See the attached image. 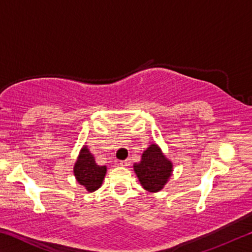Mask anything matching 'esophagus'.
I'll use <instances>...</instances> for the list:
<instances>
[{
  "label": "esophagus",
  "instance_id": "34e87169",
  "mask_svg": "<svg viewBox=\"0 0 252 252\" xmlns=\"http://www.w3.org/2000/svg\"><path fill=\"white\" fill-rule=\"evenodd\" d=\"M120 165H122V167H127V165H130V160L120 161Z\"/></svg>",
  "mask_w": 252,
  "mask_h": 252
}]
</instances>
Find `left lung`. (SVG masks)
Instances as JSON below:
<instances>
[{
    "label": "left lung",
    "mask_w": 252,
    "mask_h": 252,
    "mask_svg": "<svg viewBox=\"0 0 252 252\" xmlns=\"http://www.w3.org/2000/svg\"><path fill=\"white\" fill-rule=\"evenodd\" d=\"M134 171L144 189L158 192L171 176L172 163L161 152L157 144H152L143 152L141 161L134 163Z\"/></svg>",
    "instance_id": "1"
}]
</instances>
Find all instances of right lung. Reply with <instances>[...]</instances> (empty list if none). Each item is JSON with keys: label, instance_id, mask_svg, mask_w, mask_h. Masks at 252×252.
Returning <instances> with one entry per match:
<instances>
[{"label": "right lung", "instance_id": "obj_1", "mask_svg": "<svg viewBox=\"0 0 252 252\" xmlns=\"http://www.w3.org/2000/svg\"><path fill=\"white\" fill-rule=\"evenodd\" d=\"M105 172L106 167L97 165L94 157L87 147H84L74 165V176L80 185H82L89 192H93L101 187Z\"/></svg>", "mask_w": 252, "mask_h": 252}]
</instances>
